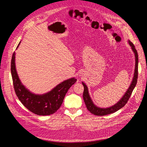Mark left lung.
Returning <instances> with one entry per match:
<instances>
[{"instance_id": "obj_1", "label": "left lung", "mask_w": 147, "mask_h": 147, "mask_svg": "<svg viewBox=\"0 0 147 147\" xmlns=\"http://www.w3.org/2000/svg\"><path fill=\"white\" fill-rule=\"evenodd\" d=\"M129 44L130 46L131 47V49L133 50L134 55H135V61H136V64H135V69H134V77L133 78V80L131 82V84L129 86V88L125 92L123 97L116 103L114 105L107 108H102L96 107L95 105L93 103L89 92L87 86L86 85L85 83L82 82V85L84 88L83 92V99L84 100V102L86 103V107L87 109L93 115H96V116H105L109 114L113 113L120 109L122 108L125 104L127 103L128 100L129 99L132 92L133 90L134 89L137 82V78H138V53L137 52V50L135 48L134 45L130 41V40H128Z\"/></svg>"}]
</instances>
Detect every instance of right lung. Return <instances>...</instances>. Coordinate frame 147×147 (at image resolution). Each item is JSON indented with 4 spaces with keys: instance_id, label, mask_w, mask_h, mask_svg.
<instances>
[{
    "instance_id": "obj_1",
    "label": "right lung",
    "mask_w": 147,
    "mask_h": 147,
    "mask_svg": "<svg viewBox=\"0 0 147 147\" xmlns=\"http://www.w3.org/2000/svg\"><path fill=\"white\" fill-rule=\"evenodd\" d=\"M11 73L14 91L18 99L30 111L39 116L50 115L55 113L61 105L69 89L77 81L75 78H71L59 84L47 93L35 94L25 87L18 77L15 64V52L13 54L11 61Z\"/></svg>"
}]
</instances>
